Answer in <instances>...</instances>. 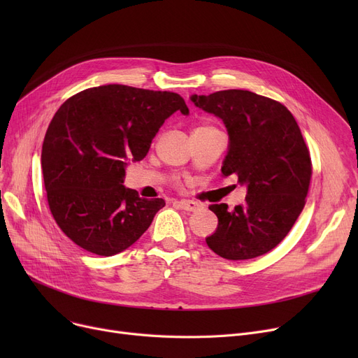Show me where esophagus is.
Instances as JSON below:
<instances>
[{
    "label": "esophagus",
    "mask_w": 358,
    "mask_h": 358,
    "mask_svg": "<svg viewBox=\"0 0 358 358\" xmlns=\"http://www.w3.org/2000/svg\"><path fill=\"white\" fill-rule=\"evenodd\" d=\"M176 204L178 206V208H181L182 210H187V212H196L200 208V204L193 200H177Z\"/></svg>",
    "instance_id": "esophagus-1"
}]
</instances>
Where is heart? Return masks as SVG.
<instances>
[{
	"label": "heart",
	"mask_w": 358,
	"mask_h": 358,
	"mask_svg": "<svg viewBox=\"0 0 358 358\" xmlns=\"http://www.w3.org/2000/svg\"><path fill=\"white\" fill-rule=\"evenodd\" d=\"M212 124H209V123H203V124H199L194 130H197V129H204V127H210Z\"/></svg>",
	"instance_id": "1"
}]
</instances>
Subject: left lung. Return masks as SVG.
<instances>
[{
	"mask_svg": "<svg viewBox=\"0 0 358 358\" xmlns=\"http://www.w3.org/2000/svg\"><path fill=\"white\" fill-rule=\"evenodd\" d=\"M201 110L220 117L229 134L222 174L248 187L245 203L228 209L212 204L217 229L206 238L222 258L239 261L264 255L286 238L302 213L312 161L292 113L275 100L247 90L192 96Z\"/></svg>",
	"mask_w": 358,
	"mask_h": 358,
	"instance_id": "8db88e82",
	"label": "left lung"
}]
</instances>
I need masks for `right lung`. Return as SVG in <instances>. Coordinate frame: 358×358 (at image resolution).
<instances>
[{"label":"right lung","instance_id":"right-lung-1","mask_svg":"<svg viewBox=\"0 0 358 358\" xmlns=\"http://www.w3.org/2000/svg\"><path fill=\"white\" fill-rule=\"evenodd\" d=\"M189 107L177 92L108 84L68 99L48 127L42 169L50 213L88 252L129 248L165 206L123 185L126 161L146 157L164 122Z\"/></svg>","mask_w":358,"mask_h":358}]
</instances>
